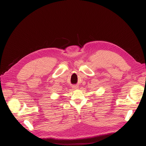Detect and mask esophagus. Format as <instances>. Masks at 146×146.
Listing matches in <instances>:
<instances>
[{
	"instance_id": "1",
	"label": "esophagus",
	"mask_w": 146,
	"mask_h": 146,
	"mask_svg": "<svg viewBox=\"0 0 146 146\" xmlns=\"http://www.w3.org/2000/svg\"><path fill=\"white\" fill-rule=\"evenodd\" d=\"M72 88H73V89H77V88H78V86H73Z\"/></svg>"
}]
</instances>
